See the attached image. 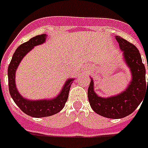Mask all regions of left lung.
Segmentation results:
<instances>
[{
	"label": "left lung",
	"instance_id": "8db88e82",
	"mask_svg": "<svg viewBox=\"0 0 148 148\" xmlns=\"http://www.w3.org/2000/svg\"><path fill=\"white\" fill-rule=\"evenodd\" d=\"M124 60L132 74V81L126 90L116 96L101 98L94 91L93 81L88 87V100L97 114L108 118L119 119L128 116L138 108L145 95L148 96V80L146 81L145 66L138 49L121 36H116ZM148 70V63H147Z\"/></svg>",
	"mask_w": 148,
	"mask_h": 148
}]
</instances>
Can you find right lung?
Returning a JSON list of instances; mask_svg holds the SVG:
<instances>
[{"mask_svg":"<svg viewBox=\"0 0 148 148\" xmlns=\"http://www.w3.org/2000/svg\"><path fill=\"white\" fill-rule=\"evenodd\" d=\"M46 40V35H39L33 37L27 42H25L16 49L13 55L12 60L8 67V82H9V90L12 99L18 108L27 114L33 117H44L54 115L59 112L66 104L70 91V85L74 78H70L67 80L62 91L57 97L49 100H37L32 101L24 99L21 96L16 88L15 85V72L16 69L22 61L23 57L31 51L35 46L43 44Z\"/></svg>","mask_w":148,"mask_h":148,"instance_id":"right-lung-1","label":"right lung"}]
</instances>
